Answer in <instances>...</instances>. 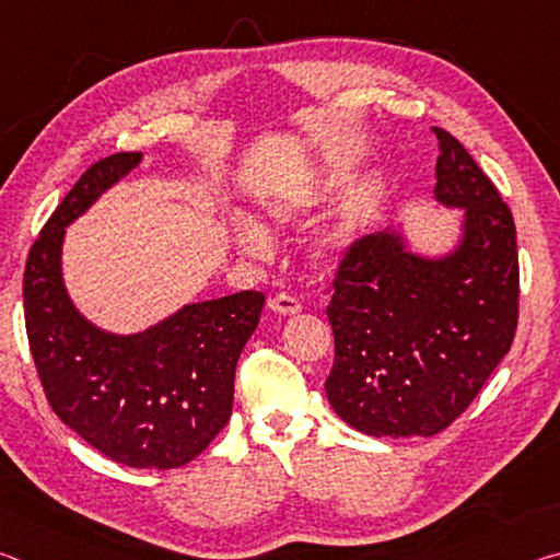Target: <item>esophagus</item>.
<instances>
[{"instance_id": "esophagus-1", "label": "esophagus", "mask_w": 560, "mask_h": 560, "mask_svg": "<svg viewBox=\"0 0 560 560\" xmlns=\"http://www.w3.org/2000/svg\"><path fill=\"white\" fill-rule=\"evenodd\" d=\"M269 308L273 311V314L293 316L301 311V303L296 296H291V293H277V296L269 299Z\"/></svg>"}]
</instances>
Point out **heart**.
<instances>
[{
	"instance_id": "obj_1",
	"label": "heart",
	"mask_w": 560,
	"mask_h": 560,
	"mask_svg": "<svg viewBox=\"0 0 560 560\" xmlns=\"http://www.w3.org/2000/svg\"><path fill=\"white\" fill-rule=\"evenodd\" d=\"M320 192H324V187L320 183H308V185H301V187H289L283 189V192L273 195L269 202H264V220H267L271 226H283L296 220V217L306 210V207L314 205ZM232 242L240 252L249 254V257H257V259H267L271 254V242L269 236L264 230H259L257 224H244V222H236L232 224ZM343 249V240H340V234H328L326 240L318 242V252L316 257L318 261H330L336 259V254Z\"/></svg>"
}]
</instances>
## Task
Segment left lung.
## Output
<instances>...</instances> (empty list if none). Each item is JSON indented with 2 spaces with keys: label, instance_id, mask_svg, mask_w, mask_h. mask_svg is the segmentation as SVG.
<instances>
[{
  "label": "left lung",
  "instance_id": "obj_1",
  "mask_svg": "<svg viewBox=\"0 0 560 560\" xmlns=\"http://www.w3.org/2000/svg\"><path fill=\"white\" fill-rule=\"evenodd\" d=\"M432 130L434 195L464 210L459 249L430 261L395 234H365L346 246L328 287L336 358L326 395L340 420L371 438L450 428L516 336L514 217L459 140Z\"/></svg>",
  "mask_w": 560,
  "mask_h": 560
}]
</instances>
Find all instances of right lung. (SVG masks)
Masks as SVG:
<instances>
[{"label": "right lung", "instance_id": "right-lung-1", "mask_svg": "<svg viewBox=\"0 0 560 560\" xmlns=\"http://www.w3.org/2000/svg\"><path fill=\"white\" fill-rule=\"evenodd\" d=\"M140 153L93 163L32 244L24 324L46 400L93 450L132 469H177L230 422L234 371L259 324L261 291L189 303L136 336L91 326L61 281L63 226L128 175Z\"/></svg>", "mask_w": 560, "mask_h": 560}]
</instances>
